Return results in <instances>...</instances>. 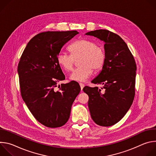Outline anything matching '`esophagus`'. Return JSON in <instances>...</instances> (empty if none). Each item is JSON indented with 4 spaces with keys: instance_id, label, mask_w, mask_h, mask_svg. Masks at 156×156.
I'll use <instances>...</instances> for the list:
<instances>
[{
    "instance_id": "34e87169",
    "label": "esophagus",
    "mask_w": 156,
    "mask_h": 156,
    "mask_svg": "<svg viewBox=\"0 0 156 156\" xmlns=\"http://www.w3.org/2000/svg\"><path fill=\"white\" fill-rule=\"evenodd\" d=\"M80 86L81 87V90H83V87L84 86V84L83 83H80Z\"/></svg>"
}]
</instances>
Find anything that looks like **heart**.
<instances>
[{
    "mask_svg": "<svg viewBox=\"0 0 156 156\" xmlns=\"http://www.w3.org/2000/svg\"><path fill=\"white\" fill-rule=\"evenodd\" d=\"M70 54L60 53L57 63L65 71H71L76 60L80 58V67L75 69L70 78L73 81H84L90 77L93 69L98 71L102 69L105 62V54L103 48L91 39H80L69 46Z\"/></svg>",
    "mask_w": 156,
    "mask_h": 156,
    "instance_id": "heart-1",
    "label": "heart"
}]
</instances>
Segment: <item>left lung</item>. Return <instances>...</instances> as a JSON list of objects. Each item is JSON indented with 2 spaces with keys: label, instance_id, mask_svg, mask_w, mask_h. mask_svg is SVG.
<instances>
[{
  "label": "left lung",
  "instance_id": "1",
  "mask_svg": "<svg viewBox=\"0 0 156 156\" xmlns=\"http://www.w3.org/2000/svg\"><path fill=\"white\" fill-rule=\"evenodd\" d=\"M104 41L105 62L99 75L91 82L103 87L85 86L91 117L98 125L112 126L119 122L130 108L135 95L136 65L125 42L106 30L86 33Z\"/></svg>",
  "mask_w": 156,
  "mask_h": 156
}]
</instances>
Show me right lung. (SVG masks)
Returning <instances> with one entry per match:
<instances>
[{"instance_id":"obj_1","label":"right lung","mask_w":156,"mask_h":156,"mask_svg":"<svg viewBox=\"0 0 156 156\" xmlns=\"http://www.w3.org/2000/svg\"><path fill=\"white\" fill-rule=\"evenodd\" d=\"M79 33L76 31H46L34 36L28 43L18 65L20 92L34 117L49 128L65 125L70 117L71 108L80 92L79 84L65 79L57 56L64 44Z\"/></svg>"}]
</instances>
